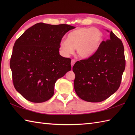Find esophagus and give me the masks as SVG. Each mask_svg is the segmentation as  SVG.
Wrapping results in <instances>:
<instances>
[{"label": "esophagus", "mask_w": 135, "mask_h": 135, "mask_svg": "<svg viewBox=\"0 0 135 135\" xmlns=\"http://www.w3.org/2000/svg\"><path fill=\"white\" fill-rule=\"evenodd\" d=\"M75 60L73 59L72 60H71V66H72V67H73V65H74V64H75Z\"/></svg>", "instance_id": "1"}]
</instances>
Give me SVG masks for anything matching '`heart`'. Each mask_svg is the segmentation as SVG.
I'll use <instances>...</instances> for the list:
<instances>
[{"instance_id":"heart-1","label":"heart","mask_w":135,"mask_h":135,"mask_svg":"<svg viewBox=\"0 0 135 135\" xmlns=\"http://www.w3.org/2000/svg\"><path fill=\"white\" fill-rule=\"evenodd\" d=\"M103 39V34L94 27L77 28L68 34L67 40L60 41L59 47L62 55L68 56L76 50L77 55L82 59L93 56L98 50Z\"/></svg>"}]
</instances>
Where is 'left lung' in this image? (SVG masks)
I'll use <instances>...</instances> for the list:
<instances>
[{"label":"left lung","instance_id":"obj_1","mask_svg":"<svg viewBox=\"0 0 135 135\" xmlns=\"http://www.w3.org/2000/svg\"><path fill=\"white\" fill-rule=\"evenodd\" d=\"M125 68L124 45L111 31L93 56L73 66L76 94L89 102L104 101L118 89Z\"/></svg>","mask_w":135,"mask_h":135}]
</instances>
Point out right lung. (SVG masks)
<instances>
[{
	"mask_svg": "<svg viewBox=\"0 0 135 135\" xmlns=\"http://www.w3.org/2000/svg\"><path fill=\"white\" fill-rule=\"evenodd\" d=\"M75 27L39 22L16 41L10 67L14 86L25 99L42 103L54 94L57 80L71 71V60L59 54L63 36Z\"/></svg>",
	"mask_w": 135,
	"mask_h": 135,
	"instance_id": "obj_1",
	"label": "right lung"
}]
</instances>
